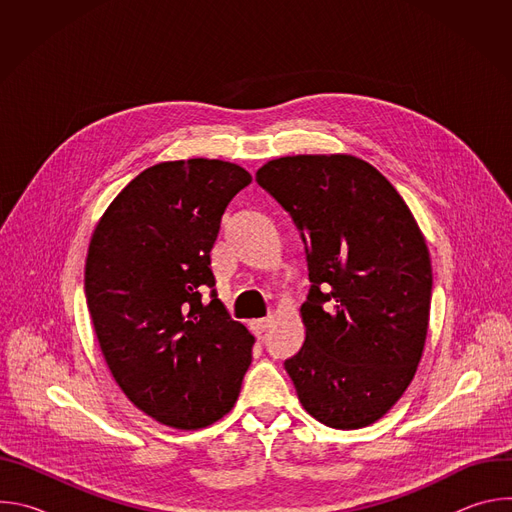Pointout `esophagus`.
<instances>
[{
    "label": "esophagus",
    "instance_id": "1",
    "mask_svg": "<svg viewBox=\"0 0 512 512\" xmlns=\"http://www.w3.org/2000/svg\"><path fill=\"white\" fill-rule=\"evenodd\" d=\"M269 322H271V318H259V320H253V322H251V328H253V332H255L257 336H261V334L269 328Z\"/></svg>",
    "mask_w": 512,
    "mask_h": 512
}]
</instances>
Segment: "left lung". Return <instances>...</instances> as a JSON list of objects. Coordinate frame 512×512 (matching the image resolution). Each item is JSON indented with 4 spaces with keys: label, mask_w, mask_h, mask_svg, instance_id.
<instances>
[{
    "label": "left lung",
    "mask_w": 512,
    "mask_h": 512,
    "mask_svg": "<svg viewBox=\"0 0 512 512\" xmlns=\"http://www.w3.org/2000/svg\"><path fill=\"white\" fill-rule=\"evenodd\" d=\"M257 184L294 221L306 245V340L287 358L304 409L328 427L381 419L405 393L423 354L431 261L393 184L346 154L285 156Z\"/></svg>",
    "instance_id": "left-lung-1"
}]
</instances>
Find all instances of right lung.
<instances>
[{
    "mask_svg": "<svg viewBox=\"0 0 512 512\" xmlns=\"http://www.w3.org/2000/svg\"><path fill=\"white\" fill-rule=\"evenodd\" d=\"M249 184L223 160L156 164L91 237L85 296L107 367L137 409L176 429L227 415L251 364L255 338L216 298L210 269L225 208Z\"/></svg>",
    "mask_w": 512,
    "mask_h": 512,
    "instance_id": "obj_1",
    "label": "right lung"
}]
</instances>
